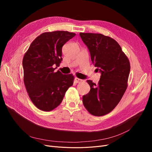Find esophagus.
<instances>
[{
    "label": "esophagus",
    "mask_w": 152,
    "mask_h": 152,
    "mask_svg": "<svg viewBox=\"0 0 152 152\" xmlns=\"http://www.w3.org/2000/svg\"><path fill=\"white\" fill-rule=\"evenodd\" d=\"M75 82L76 83H83L84 81L83 80H82V79H79L77 77H75Z\"/></svg>",
    "instance_id": "esophagus-1"
}]
</instances>
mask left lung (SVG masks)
I'll return each mask as SVG.
<instances>
[{
  "label": "left lung",
  "mask_w": 152,
  "mask_h": 152,
  "mask_svg": "<svg viewBox=\"0 0 152 152\" xmlns=\"http://www.w3.org/2000/svg\"><path fill=\"white\" fill-rule=\"evenodd\" d=\"M79 35L88 47L92 63L102 73L97 85L87 81L91 91L83 97V105L94 116L105 115L116 107L126 91L129 60L113 38L97 33Z\"/></svg>",
  "instance_id": "obj_1"
}]
</instances>
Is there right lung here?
Returning <instances> with one entry per match:
<instances>
[{"label":"right lung","mask_w":152,"mask_h":152,"mask_svg":"<svg viewBox=\"0 0 152 152\" xmlns=\"http://www.w3.org/2000/svg\"><path fill=\"white\" fill-rule=\"evenodd\" d=\"M76 35L68 31L45 32L31 44L23 58V81L29 97L39 110L50 111L62 102L74 82L72 74L55 72L61 62L62 47Z\"/></svg>","instance_id":"right-lung-1"}]
</instances>
